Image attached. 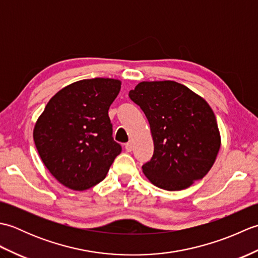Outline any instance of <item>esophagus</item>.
<instances>
[{
  "label": "esophagus",
  "mask_w": 258,
  "mask_h": 258,
  "mask_svg": "<svg viewBox=\"0 0 258 258\" xmlns=\"http://www.w3.org/2000/svg\"><path fill=\"white\" fill-rule=\"evenodd\" d=\"M125 150L127 151V152H131L133 150V143L132 142H127V143L125 144Z\"/></svg>",
  "instance_id": "obj_1"
}]
</instances>
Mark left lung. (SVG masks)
<instances>
[{
	"instance_id": "8db88e82",
	"label": "left lung",
	"mask_w": 258,
	"mask_h": 258,
	"mask_svg": "<svg viewBox=\"0 0 258 258\" xmlns=\"http://www.w3.org/2000/svg\"><path fill=\"white\" fill-rule=\"evenodd\" d=\"M128 96L150 123L154 154L142 166L150 182L180 190L204 177L221 147L215 114L204 98L174 81L141 82Z\"/></svg>"
}]
</instances>
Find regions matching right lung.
I'll return each mask as SVG.
<instances>
[{
	"instance_id": "1",
	"label": "right lung",
	"mask_w": 258,
	"mask_h": 258,
	"mask_svg": "<svg viewBox=\"0 0 258 258\" xmlns=\"http://www.w3.org/2000/svg\"><path fill=\"white\" fill-rule=\"evenodd\" d=\"M119 90L114 79L75 82L58 91L37 118L33 138L38 154L67 187L84 190L102 182L122 152L108 117Z\"/></svg>"
}]
</instances>
